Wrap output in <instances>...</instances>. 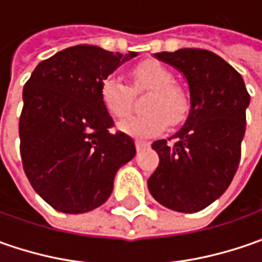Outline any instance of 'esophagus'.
<instances>
[{
    "instance_id": "1",
    "label": "esophagus",
    "mask_w": 262,
    "mask_h": 262,
    "mask_svg": "<svg viewBox=\"0 0 262 262\" xmlns=\"http://www.w3.org/2000/svg\"><path fill=\"white\" fill-rule=\"evenodd\" d=\"M148 146H150V143H147V141H143V140H136L137 151H141V150H144V148H147Z\"/></svg>"
}]
</instances>
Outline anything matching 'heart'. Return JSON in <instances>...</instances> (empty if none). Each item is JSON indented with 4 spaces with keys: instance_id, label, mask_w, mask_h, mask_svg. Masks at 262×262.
I'll use <instances>...</instances> for the list:
<instances>
[{
    "instance_id": "obj_1",
    "label": "heart",
    "mask_w": 262,
    "mask_h": 262,
    "mask_svg": "<svg viewBox=\"0 0 262 262\" xmlns=\"http://www.w3.org/2000/svg\"><path fill=\"white\" fill-rule=\"evenodd\" d=\"M133 87L137 92L150 90L146 99L147 114L128 118L121 122V129L134 137H153L163 133L170 124H179L188 114L189 99L185 90L173 83V76L166 67L148 59L131 68ZM133 87L116 76L106 77L100 86V99L105 109L118 119L131 112L134 100Z\"/></svg>"
}]
</instances>
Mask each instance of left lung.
Here are the masks:
<instances>
[{
	"label": "left lung",
	"mask_w": 262,
	"mask_h": 262,
	"mask_svg": "<svg viewBox=\"0 0 262 262\" xmlns=\"http://www.w3.org/2000/svg\"><path fill=\"white\" fill-rule=\"evenodd\" d=\"M156 58L185 76L191 111L175 136L151 144L159 166L147 185L162 206L195 213L216 201L236 173L249 93L236 70L207 49L185 48Z\"/></svg>",
	"instance_id": "1"
}]
</instances>
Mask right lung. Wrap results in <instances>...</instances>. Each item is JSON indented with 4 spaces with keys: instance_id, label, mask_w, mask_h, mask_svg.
<instances>
[{
    "instance_id": "add662e5",
    "label": "right lung",
    "mask_w": 262,
    "mask_h": 262,
    "mask_svg": "<svg viewBox=\"0 0 262 262\" xmlns=\"http://www.w3.org/2000/svg\"><path fill=\"white\" fill-rule=\"evenodd\" d=\"M136 52L67 48L39 62L23 87L20 156L36 192L51 207L80 214L100 207L116 170L136 156L100 99L102 81Z\"/></svg>"
}]
</instances>
